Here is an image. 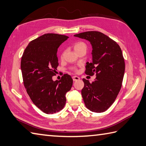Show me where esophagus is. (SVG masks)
<instances>
[{
	"label": "esophagus",
	"instance_id": "1",
	"mask_svg": "<svg viewBox=\"0 0 146 146\" xmlns=\"http://www.w3.org/2000/svg\"><path fill=\"white\" fill-rule=\"evenodd\" d=\"M80 78H79L78 76H73V80L74 82H76V81H78V80H79Z\"/></svg>",
	"mask_w": 146,
	"mask_h": 146
}]
</instances>
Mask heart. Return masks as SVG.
<instances>
[{"label": "heart", "mask_w": 146, "mask_h": 146, "mask_svg": "<svg viewBox=\"0 0 146 146\" xmlns=\"http://www.w3.org/2000/svg\"><path fill=\"white\" fill-rule=\"evenodd\" d=\"M82 47H85V44L83 42H76L75 44H74V46H73V48H74V49H75V51L78 50V49L81 48ZM63 54L61 55V57H63Z\"/></svg>", "instance_id": "1"}]
</instances>
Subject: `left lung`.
I'll use <instances>...</instances> for the list:
<instances>
[{"instance_id": "obj_1", "label": "left lung", "mask_w": 146, "mask_h": 146, "mask_svg": "<svg viewBox=\"0 0 146 146\" xmlns=\"http://www.w3.org/2000/svg\"><path fill=\"white\" fill-rule=\"evenodd\" d=\"M74 36L87 40L92 47V62L87 63L85 73L96 78L90 83L83 79L82 97L86 107L96 113L104 112L115 100L125 72V62L119 45L98 31H87Z\"/></svg>"}]
</instances>
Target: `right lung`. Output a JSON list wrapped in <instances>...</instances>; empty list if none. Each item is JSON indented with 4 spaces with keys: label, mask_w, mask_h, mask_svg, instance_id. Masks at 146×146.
Returning <instances> with one entry per match:
<instances>
[{
    "label": "right lung",
    "mask_w": 146,
    "mask_h": 146,
    "mask_svg": "<svg viewBox=\"0 0 146 146\" xmlns=\"http://www.w3.org/2000/svg\"><path fill=\"white\" fill-rule=\"evenodd\" d=\"M68 38L64 35L48 33L31 41L21 62L24 85L37 107L47 114L63 109L66 94L73 85L70 75L64 74L60 80H52L58 66V48Z\"/></svg>",
    "instance_id": "1"
}]
</instances>
